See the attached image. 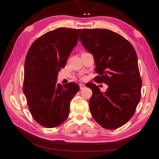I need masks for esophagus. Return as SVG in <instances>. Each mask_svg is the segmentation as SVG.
Listing matches in <instances>:
<instances>
[{
  "mask_svg": "<svg viewBox=\"0 0 159 159\" xmlns=\"http://www.w3.org/2000/svg\"><path fill=\"white\" fill-rule=\"evenodd\" d=\"M79 87H80V89H83V88H85V85H84V84H83V83H80V84H79Z\"/></svg>",
  "mask_w": 159,
  "mask_h": 159,
  "instance_id": "esophagus-1",
  "label": "esophagus"
}]
</instances>
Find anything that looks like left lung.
<instances>
[{"instance_id": "1", "label": "left lung", "mask_w": 159, "mask_h": 159, "mask_svg": "<svg viewBox=\"0 0 159 159\" xmlns=\"http://www.w3.org/2000/svg\"><path fill=\"white\" fill-rule=\"evenodd\" d=\"M95 61L96 81L108 85L105 92L89 83V101L93 119L109 130L123 126L133 116L141 98L142 81L134 47L122 36L107 29H84L79 36Z\"/></svg>"}]
</instances>
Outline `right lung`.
Returning a JSON list of instances; mask_svg holds the SVG:
<instances>
[{
	"label": "right lung",
	"mask_w": 159,
	"mask_h": 159,
	"mask_svg": "<svg viewBox=\"0 0 159 159\" xmlns=\"http://www.w3.org/2000/svg\"><path fill=\"white\" fill-rule=\"evenodd\" d=\"M80 31L59 28L49 31L37 39L26 54L23 92L33 119L43 127L55 128L65 121L71 100L80 89L75 83L61 86L57 80Z\"/></svg>",
	"instance_id": "obj_1"
}]
</instances>
